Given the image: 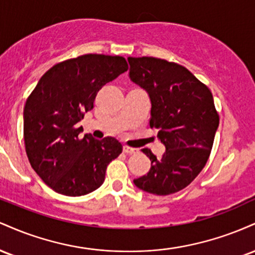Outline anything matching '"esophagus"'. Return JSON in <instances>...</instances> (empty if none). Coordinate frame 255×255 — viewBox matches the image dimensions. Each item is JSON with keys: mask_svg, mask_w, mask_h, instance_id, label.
Instances as JSON below:
<instances>
[{"mask_svg": "<svg viewBox=\"0 0 255 255\" xmlns=\"http://www.w3.org/2000/svg\"><path fill=\"white\" fill-rule=\"evenodd\" d=\"M124 152L127 154H135L137 153V148L129 147V146H124Z\"/></svg>", "mask_w": 255, "mask_h": 255, "instance_id": "obj_1", "label": "esophagus"}]
</instances>
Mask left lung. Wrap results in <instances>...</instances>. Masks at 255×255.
<instances>
[{"label": "left lung", "instance_id": "obj_1", "mask_svg": "<svg viewBox=\"0 0 255 255\" xmlns=\"http://www.w3.org/2000/svg\"><path fill=\"white\" fill-rule=\"evenodd\" d=\"M129 79L147 92L150 126L165 146L160 159L147 148L151 169L133 182L141 191L169 195L186 188L203 170L219 125L211 91L177 63L128 57Z\"/></svg>", "mask_w": 255, "mask_h": 255}]
</instances>
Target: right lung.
Here are the masks:
<instances>
[{
    "instance_id": "add662e5",
    "label": "right lung",
    "mask_w": 255,
    "mask_h": 255,
    "mask_svg": "<svg viewBox=\"0 0 255 255\" xmlns=\"http://www.w3.org/2000/svg\"><path fill=\"white\" fill-rule=\"evenodd\" d=\"M127 69L121 56L83 55L55 64L26 101V153L33 170L56 193L80 197L96 191L108 164L122 152L115 137L81 136L80 121L92 110L98 91Z\"/></svg>"
}]
</instances>
